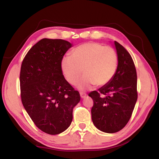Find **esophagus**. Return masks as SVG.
<instances>
[{
    "instance_id": "34e87169",
    "label": "esophagus",
    "mask_w": 159,
    "mask_h": 159,
    "mask_svg": "<svg viewBox=\"0 0 159 159\" xmlns=\"http://www.w3.org/2000/svg\"><path fill=\"white\" fill-rule=\"evenodd\" d=\"M80 98H86V97H87V93H83V92H80Z\"/></svg>"
}]
</instances>
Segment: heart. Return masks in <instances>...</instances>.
Wrapping results in <instances>:
<instances>
[{"label": "heart", "instance_id": "obj_1", "mask_svg": "<svg viewBox=\"0 0 159 159\" xmlns=\"http://www.w3.org/2000/svg\"><path fill=\"white\" fill-rule=\"evenodd\" d=\"M118 63V53L113 47L91 42L76 47L71 56L63 57L61 69L65 79L72 84L78 82L83 70L85 75L77 86L85 90L94 84L102 87L108 84L116 75Z\"/></svg>", "mask_w": 159, "mask_h": 159}]
</instances>
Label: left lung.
<instances>
[{
	"mask_svg": "<svg viewBox=\"0 0 159 159\" xmlns=\"http://www.w3.org/2000/svg\"><path fill=\"white\" fill-rule=\"evenodd\" d=\"M119 57L115 76L110 82L89 93L93 101L91 117L94 125L103 132L121 130L130 120L138 99L137 72L129 53L114 41Z\"/></svg>",
	"mask_w": 159,
	"mask_h": 159,
	"instance_id": "left-lung-1",
	"label": "left lung"
}]
</instances>
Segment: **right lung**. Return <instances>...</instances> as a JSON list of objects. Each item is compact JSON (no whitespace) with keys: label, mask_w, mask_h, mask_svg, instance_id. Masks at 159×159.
<instances>
[{"label":"right lung","mask_w":159,"mask_h":159,"mask_svg":"<svg viewBox=\"0 0 159 159\" xmlns=\"http://www.w3.org/2000/svg\"><path fill=\"white\" fill-rule=\"evenodd\" d=\"M72 44L62 39H43L25 55L20 82L22 104L42 131L57 135L67 129L72 110L80 102L78 91L64 78L61 61Z\"/></svg>","instance_id":"1"}]
</instances>
